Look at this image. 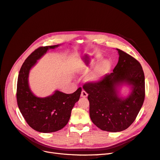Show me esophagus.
I'll use <instances>...</instances> for the list:
<instances>
[{"mask_svg": "<svg viewBox=\"0 0 160 160\" xmlns=\"http://www.w3.org/2000/svg\"><path fill=\"white\" fill-rule=\"evenodd\" d=\"M88 93H87V92L85 91H84V90H83L81 91V97H82V98H87V97H88Z\"/></svg>", "mask_w": 160, "mask_h": 160, "instance_id": "obj_1", "label": "esophagus"}]
</instances>
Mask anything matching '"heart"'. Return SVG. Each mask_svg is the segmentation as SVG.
I'll return each mask as SVG.
<instances>
[{
  "label": "heart",
  "instance_id": "heart-1",
  "mask_svg": "<svg viewBox=\"0 0 160 160\" xmlns=\"http://www.w3.org/2000/svg\"><path fill=\"white\" fill-rule=\"evenodd\" d=\"M98 59L97 58H90L87 60H79L77 61L76 67L78 71L83 73L88 72L95 63ZM111 69V62L108 60H103L100 61L96 65L93 71L88 74L87 77V81L89 82H95L99 81L103 76L108 74Z\"/></svg>",
  "mask_w": 160,
  "mask_h": 160
}]
</instances>
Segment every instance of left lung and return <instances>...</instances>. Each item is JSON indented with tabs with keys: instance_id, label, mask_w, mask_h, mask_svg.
Listing matches in <instances>:
<instances>
[{
	"instance_id": "obj_1",
	"label": "left lung",
	"mask_w": 160,
	"mask_h": 160,
	"mask_svg": "<svg viewBox=\"0 0 160 160\" xmlns=\"http://www.w3.org/2000/svg\"><path fill=\"white\" fill-rule=\"evenodd\" d=\"M117 51L119 61L113 72L83 86L88 93L91 121L101 130L111 132L128 128L136 119L145 99V77L141 64L125 52ZM123 83L132 88V93L125 99L118 96L117 90V86Z\"/></svg>"
}]
</instances>
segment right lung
Returning a JSON list of instances; mask_svg holds the SVG:
<instances>
[{
    "instance_id": "add662e5",
    "label": "right lung",
    "mask_w": 160,
    "mask_h": 160,
    "mask_svg": "<svg viewBox=\"0 0 160 160\" xmlns=\"http://www.w3.org/2000/svg\"><path fill=\"white\" fill-rule=\"evenodd\" d=\"M57 47L59 45L41 47L34 51L23 62L18 77L17 100L18 108L28 125L42 133L55 132L65 126L82 90L79 88L71 94L56 91L54 94L45 98H37L31 92L28 83L30 69L48 50Z\"/></svg>"
}]
</instances>
